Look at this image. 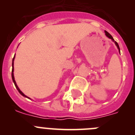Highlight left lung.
Returning <instances> with one entry per match:
<instances>
[{
    "instance_id": "1",
    "label": "left lung",
    "mask_w": 135,
    "mask_h": 135,
    "mask_svg": "<svg viewBox=\"0 0 135 135\" xmlns=\"http://www.w3.org/2000/svg\"><path fill=\"white\" fill-rule=\"evenodd\" d=\"M104 32H105V35H106V36H107V37H108V38H109L111 39V40H112V41L114 42V43H115V44L116 45L117 47H118V50H119V53H120V49H119V45H118V44L117 43V42H115V41H114V38H113V37H112V35H110V33H108V32H107V31H104Z\"/></svg>"
}]
</instances>
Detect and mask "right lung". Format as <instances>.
Returning a JSON list of instances; mask_svg holds the SVG:
<instances>
[{"label":"right lung","instance_id":"obj_1","mask_svg":"<svg viewBox=\"0 0 135 135\" xmlns=\"http://www.w3.org/2000/svg\"><path fill=\"white\" fill-rule=\"evenodd\" d=\"M14 59H15V55H14V57H13V59H12V80H13V83H14V84H15V86H16V89H17V90H18V91L20 92V93L21 94V95H23V97H27V98H28V99H30L29 97H27V96H26V95H25V94H24L23 93L22 91H21V90H20V88H18V86H17V84H16V81H15V79H14V76H13V61H14Z\"/></svg>","mask_w":135,"mask_h":135}]
</instances>
